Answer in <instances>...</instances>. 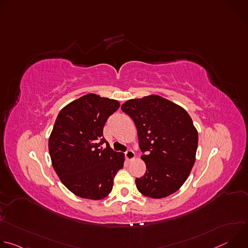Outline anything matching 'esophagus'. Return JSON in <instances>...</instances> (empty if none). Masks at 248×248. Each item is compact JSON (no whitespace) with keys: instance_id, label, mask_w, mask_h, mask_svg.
<instances>
[{"instance_id":"esophagus-1","label":"esophagus","mask_w":248,"mask_h":248,"mask_svg":"<svg viewBox=\"0 0 248 248\" xmlns=\"http://www.w3.org/2000/svg\"><path fill=\"white\" fill-rule=\"evenodd\" d=\"M124 155H125V158H126L128 161H131V160H133V159L135 158V154H134V152H133L132 150H127V151L124 153Z\"/></svg>"}]
</instances>
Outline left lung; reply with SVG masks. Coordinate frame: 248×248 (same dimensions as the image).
Returning a JSON list of instances; mask_svg holds the SVG:
<instances>
[{"label":"left lung","mask_w":248,"mask_h":248,"mask_svg":"<svg viewBox=\"0 0 248 248\" xmlns=\"http://www.w3.org/2000/svg\"><path fill=\"white\" fill-rule=\"evenodd\" d=\"M134 122L146 172L135 180L140 193L167 197L187 180L195 162L198 133L187 112L158 95L131 99L122 105Z\"/></svg>","instance_id":"8db88e82"}]
</instances>
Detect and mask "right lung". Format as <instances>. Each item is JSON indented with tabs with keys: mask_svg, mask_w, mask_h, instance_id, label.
Wrapping results in <instances>:
<instances>
[{
	"mask_svg": "<svg viewBox=\"0 0 248 248\" xmlns=\"http://www.w3.org/2000/svg\"><path fill=\"white\" fill-rule=\"evenodd\" d=\"M119 108L117 100L90 93L66 105L57 117L49 138L53 168L64 186L81 198H105L124 167V155L113 151L103 136L106 122Z\"/></svg>",
	"mask_w": 248,
	"mask_h": 248,
	"instance_id": "1",
	"label": "right lung"
}]
</instances>
